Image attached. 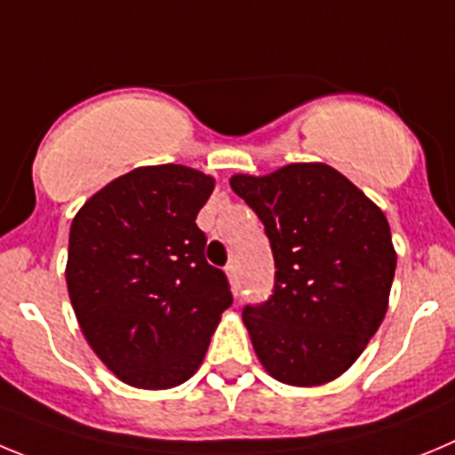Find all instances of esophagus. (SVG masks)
<instances>
[{
    "label": "esophagus",
    "instance_id": "obj_1",
    "mask_svg": "<svg viewBox=\"0 0 455 455\" xmlns=\"http://www.w3.org/2000/svg\"><path fill=\"white\" fill-rule=\"evenodd\" d=\"M227 276H228V283H231V290L233 294L240 292V278H237V265L231 263L227 267Z\"/></svg>",
    "mask_w": 455,
    "mask_h": 455
}]
</instances>
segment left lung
I'll return each mask as SVG.
<instances>
[{
	"instance_id": "1",
	"label": "left lung",
	"mask_w": 455,
	"mask_h": 455,
	"mask_svg": "<svg viewBox=\"0 0 455 455\" xmlns=\"http://www.w3.org/2000/svg\"><path fill=\"white\" fill-rule=\"evenodd\" d=\"M231 188L265 224L276 265L272 297L243 313L260 365L285 386L331 383L387 313L396 251L386 215L326 163L233 174Z\"/></svg>"
}]
</instances>
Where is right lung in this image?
Wrapping results in <instances>:
<instances>
[{
	"instance_id": "add662e5",
	"label": "right lung",
	"mask_w": 455,
	"mask_h": 455,
	"mask_svg": "<svg viewBox=\"0 0 455 455\" xmlns=\"http://www.w3.org/2000/svg\"><path fill=\"white\" fill-rule=\"evenodd\" d=\"M215 179L186 165H145L95 192L69 227L65 281L81 333L122 383H186L233 304L206 263L195 224Z\"/></svg>"
}]
</instances>
